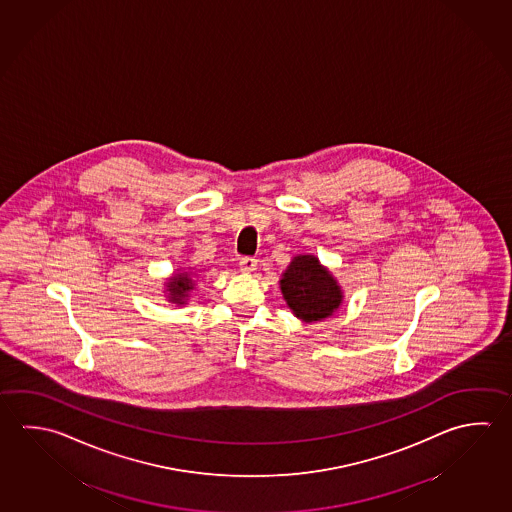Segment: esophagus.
I'll list each match as a JSON object with an SVG mask.
<instances>
[{
  "instance_id": "1",
  "label": "esophagus",
  "mask_w": 512,
  "mask_h": 512,
  "mask_svg": "<svg viewBox=\"0 0 512 512\" xmlns=\"http://www.w3.org/2000/svg\"><path fill=\"white\" fill-rule=\"evenodd\" d=\"M256 269H258V260H254L251 256H245L240 260V270L245 274H251Z\"/></svg>"
}]
</instances>
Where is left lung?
Here are the masks:
<instances>
[{
    "label": "left lung",
    "mask_w": 512,
    "mask_h": 512,
    "mask_svg": "<svg viewBox=\"0 0 512 512\" xmlns=\"http://www.w3.org/2000/svg\"><path fill=\"white\" fill-rule=\"evenodd\" d=\"M279 289L290 312L305 323L328 319L343 305L339 281L314 254H296L281 274Z\"/></svg>",
    "instance_id": "obj_1"
}]
</instances>
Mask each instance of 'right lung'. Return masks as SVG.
Masks as SVG:
<instances>
[{"mask_svg":"<svg viewBox=\"0 0 512 512\" xmlns=\"http://www.w3.org/2000/svg\"><path fill=\"white\" fill-rule=\"evenodd\" d=\"M204 270L187 267V269L175 270L166 281H164V296L166 301L173 303L175 307H184L191 298V292L195 290L196 279Z\"/></svg>","mask_w":512,"mask_h":512,"instance_id":"right-lung-1","label":"right lung"}]
</instances>
